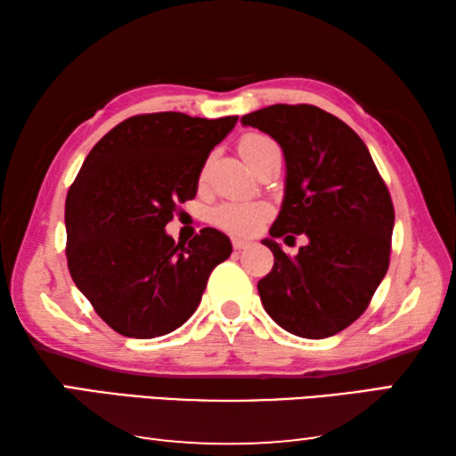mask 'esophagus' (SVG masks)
Returning a JSON list of instances; mask_svg holds the SVG:
<instances>
[{
  "label": "esophagus",
  "mask_w": 456,
  "mask_h": 456,
  "mask_svg": "<svg viewBox=\"0 0 456 456\" xmlns=\"http://www.w3.org/2000/svg\"><path fill=\"white\" fill-rule=\"evenodd\" d=\"M249 245H251V243L245 241V239H233V249H237V251L247 249V247H249Z\"/></svg>",
  "instance_id": "34e87169"
}]
</instances>
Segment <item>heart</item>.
<instances>
[{"mask_svg":"<svg viewBox=\"0 0 456 456\" xmlns=\"http://www.w3.org/2000/svg\"><path fill=\"white\" fill-rule=\"evenodd\" d=\"M273 142L272 138L261 136V134H247L241 138L239 142V152L243 154V159L251 165L256 152L261 149L264 144ZM207 168L203 171L205 176ZM269 217V209L261 203H253V200H227V203H221L219 207H215L211 219L217 227L229 231L233 235H253L257 233L261 225L267 221Z\"/></svg>","mask_w":456,"mask_h":456,"instance_id":"heart-1","label":"heart"}]
</instances>
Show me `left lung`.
Returning a JSON list of instances; mask_svg holds the SVG:
<instances>
[{"label":"left lung","instance_id":"obj_1","mask_svg":"<svg viewBox=\"0 0 456 456\" xmlns=\"http://www.w3.org/2000/svg\"><path fill=\"white\" fill-rule=\"evenodd\" d=\"M285 157L281 211L264 239L273 269L257 289L275 323L299 338H330L356 322L388 272L395 207L354 130L312 104H273L241 118ZM305 234L289 258L275 236ZM293 238V237H292Z\"/></svg>","mask_w":456,"mask_h":456}]
</instances>
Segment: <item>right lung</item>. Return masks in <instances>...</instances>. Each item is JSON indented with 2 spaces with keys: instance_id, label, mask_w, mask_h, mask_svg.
<instances>
[{
  "instance_id": "obj_1",
  "label": "right lung",
  "mask_w": 456,
  "mask_h": 456,
  "mask_svg": "<svg viewBox=\"0 0 456 456\" xmlns=\"http://www.w3.org/2000/svg\"><path fill=\"white\" fill-rule=\"evenodd\" d=\"M237 117L183 112L130 117L100 138L66 197L70 275L114 331L149 339L183 326L233 247L213 227L184 243L167 235L179 203L195 199L209 152Z\"/></svg>"
}]
</instances>
